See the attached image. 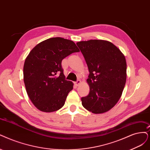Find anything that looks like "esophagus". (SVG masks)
I'll use <instances>...</instances> for the list:
<instances>
[{"label": "esophagus", "mask_w": 150, "mask_h": 150, "mask_svg": "<svg viewBox=\"0 0 150 150\" xmlns=\"http://www.w3.org/2000/svg\"><path fill=\"white\" fill-rule=\"evenodd\" d=\"M81 80H77L76 81H75L74 83H75V85H76V86H79V85H80V83H81Z\"/></svg>", "instance_id": "34e87169"}]
</instances>
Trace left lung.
Returning <instances> with one entry per match:
<instances>
[{
    "mask_svg": "<svg viewBox=\"0 0 150 150\" xmlns=\"http://www.w3.org/2000/svg\"><path fill=\"white\" fill-rule=\"evenodd\" d=\"M85 59L90 74L89 95L81 98L82 105L94 114H101L117 104L127 79L125 56L108 41L91 40L76 43Z\"/></svg>",
    "mask_w": 150,
    "mask_h": 150,
    "instance_id": "8db88e82",
    "label": "left lung"
}]
</instances>
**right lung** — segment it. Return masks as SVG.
<instances>
[{"label": "right lung", "instance_id": "right-lung-1", "mask_svg": "<svg viewBox=\"0 0 150 150\" xmlns=\"http://www.w3.org/2000/svg\"><path fill=\"white\" fill-rule=\"evenodd\" d=\"M79 51L73 41L60 37L47 39L31 50L25 61L23 80L37 109L51 112L63 107L74 83L65 80L62 60Z\"/></svg>", "mask_w": 150, "mask_h": 150}]
</instances>
